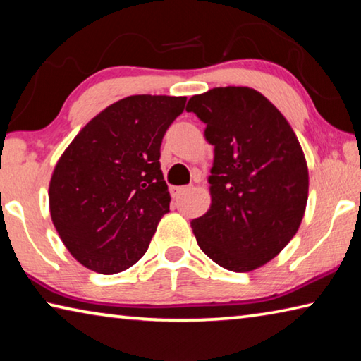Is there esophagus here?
I'll return each instance as SVG.
<instances>
[{
    "mask_svg": "<svg viewBox=\"0 0 361 361\" xmlns=\"http://www.w3.org/2000/svg\"><path fill=\"white\" fill-rule=\"evenodd\" d=\"M189 189H191V186H178V188H173L172 189V195L175 199H178V197H181L183 194H186Z\"/></svg>",
    "mask_w": 361,
    "mask_h": 361,
    "instance_id": "esophagus-1",
    "label": "esophagus"
}]
</instances>
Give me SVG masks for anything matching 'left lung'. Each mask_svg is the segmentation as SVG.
Returning <instances> with one entry per match:
<instances>
[{
    "mask_svg": "<svg viewBox=\"0 0 361 361\" xmlns=\"http://www.w3.org/2000/svg\"><path fill=\"white\" fill-rule=\"evenodd\" d=\"M213 145L212 205L191 221L202 252L228 271L248 272L288 245L302 221L309 172L295 132L264 95L215 87L189 99Z\"/></svg>",
    "mask_w": 361,
    "mask_h": 361,
    "instance_id": "1",
    "label": "left lung"
}]
</instances>
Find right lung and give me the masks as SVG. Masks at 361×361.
Here are the masks:
<instances>
[{
	"mask_svg": "<svg viewBox=\"0 0 361 361\" xmlns=\"http://www.w3.org/2000/svg\"><path fill=\"white\" fill-rule=\"evenodd\" d=\"M185 105L186 97H127L95 116L59 159L49 185L52 223L90 271L135 264L170 212L159 157Z\"/></svg>",
	"mask_w": 361,
	"mask_h": 361,
	"instance_id": "right-lung-1",
	"label": "right lung"
}]
</instances>
